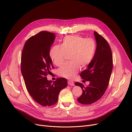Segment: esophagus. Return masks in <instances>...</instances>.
Instances as JSON below:
<instances>
[{"instance_id": "esophagus-1", "label": "esophagus", "mask_w": 132, "mask_h": 132, "mask_svg": "<svg viewBox=\"0 0 132 132\" xmlns=\"http://www.w3.org/2000/svg\"><path fill=\"white\" fill-rule=\"evenodd\" d=\"M68 85H69V86H74V85H75L74 82L72 81H71V80H68Z\"/></svg>"}]
</instances>
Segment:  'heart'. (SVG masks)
<instances>
[{"instance_id": "1", "label": "heart", "mask_w": 132, "mask_h": 132, "mask_svg": "<svg viewBox=\"0 0 132 132\" xmlns=\"http://www.w3.org/2000/svg\"><path fill=\"white\" fill-rule=\"evenodd\" d=\"M96 44L92 38H85L78 35L65 37L61 45L54 46L50 51V56L57 66L61 65L67 55L71 62L65 63L57 70L59 76L72 79L79 72L80 66L89 65L94 57Z\"/></svg>"}]
</instances>
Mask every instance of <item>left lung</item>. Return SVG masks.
I'll return each mask as SVG.
<instances>
[{"label": "left lung", "mask_w": 132, "mask_h": 132, "mask_svg": "<svg viewBox=\"0 0 132 132\" xmlns=\"http://www.w3.org/2000/svg\"><path fill=\"white\" fill-rule=\"evenodd\" d=\"M94 34L97 42L94 57L88 68L80 75L82 79L89 81L90 84L87 87L78 82L75 84L82 90V95L77 100L84 105L93 104L103 97L113 70V55L108 42L97 32H94Z\"/></svg>", "instance_id": "obj_1"}]
</instances>
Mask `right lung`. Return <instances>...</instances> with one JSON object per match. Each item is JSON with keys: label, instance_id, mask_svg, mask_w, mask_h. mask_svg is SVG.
<instances>
[{"label": "right lung", "instance_id": "obj_1", "mask_svg": "<svg viewBox=\"0 0 132 132\" xmlns=\"http://www.w3.org/2000/svg\"><path fill=\"white\" fill-rule=\"evenodd\" d=\"M55 37L53 33L40 32L27 40L22 52L21 72L26 89L34 101L44 107L56 103L60 91L67 86L64 78L53 83L47 79L54 69L50 50Z\"/></svg>", "mask_w": 132, "mask_h": 132}]
</instances>
